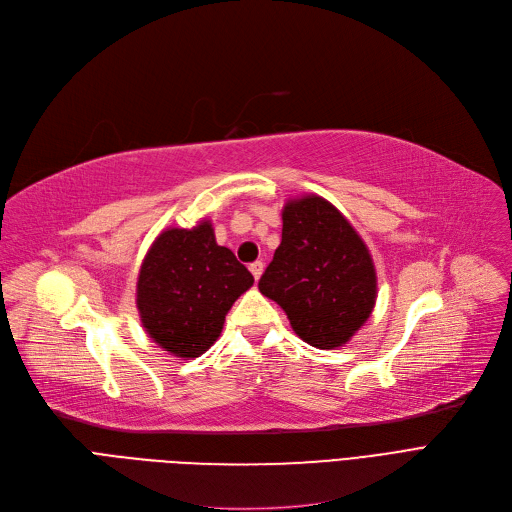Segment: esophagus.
Segmentation results:
<instances>
[{"instance_id": "obj_1", "label": "esophagus", "mask_w": 512, "mask_h": 512, "mask_svg": "<svg viewBox=\"0 0 512 512\" xmlns=\"http://www.w3.org/2000/svg\"><path fill=\"white\" fill-rule=\"evenodd\" d=\"M249 270H251L253 278L259 280V278H261V272H263V263H261V261H253V263L249 265Z\"/></svg>"}]
</instances>
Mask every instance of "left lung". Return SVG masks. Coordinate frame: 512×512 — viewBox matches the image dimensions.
I'll return each mask as SVG.
<instances>
[{
    "label": "left lung",
    "mask_w": 512,
    "mask_h": 512,
    "mask_svg": "<svg viewBox=\"0 0 512 512\" xmlns=\"http://www.w3.org/2000/svg\"><path fill=\"white\" fill-rule=\"evenodd\" d=\"M259 290L288 315L292 330L315 348L351 340L375 305V270L361 236L326 199L286 203L282 242Z\"/></svg>",
    "instance_id": "obj_1"
}]
</instances>
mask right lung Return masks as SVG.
<instances>
[{
  "label": "right lung",
  "mask_w": 512,
  "mask_h": 512,
  "mask_svg": "<svg viewBox=\"0 0 512 512\" xmlns=\"http://www.w3.org/2000/svg\"><path fill=\"white\" fill-rule=\"evenodd\" d=\"M253 286L234 253L215 242L209 222L170 228L139 272L137 307L145 332L168 353L195 359L218 340L232 303Z\"/></svg>",
  "instance_id": "add662e5"
}]
</instances>
